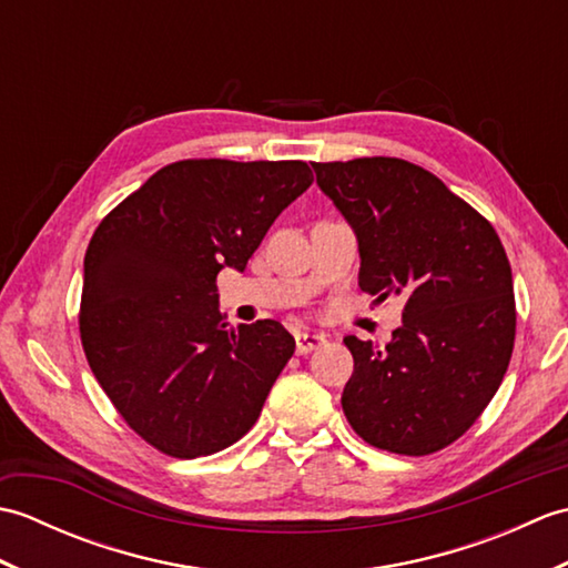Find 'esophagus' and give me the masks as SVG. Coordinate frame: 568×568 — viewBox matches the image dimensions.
Listing matches in <instances>:
<instances>
[{"instance_id":"obj_1","label":"esophagus","mask_w":568,"mask_h":568,"mask_svg":"<svg viewBox=\"0 0 568 568\" xmlns=\"http://www.w3.org/2000/svg\"><path fill=\"white\" fill-rule=\"evenodd\" d=\"M324 334H317V332H297L295 334V352L300 356H305L310 352H315V348L324 346Z\"/></svg>"}]
</instances>
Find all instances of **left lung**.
Instances as JSON below:
<instances>
[{
    "label": "left lung",
    "mask_w": 568,
    "mask_h": 568,
    "mask_svg": "<svg viewBox=\"0 0 568 568\" xmlns=\"http://www.w3.org/2000/svg\"><path fill=\"white\" fill-rule=\"evenodd\" d=\"M312 168L356 234L361 291L403 300L385 348L344 339L348 425L385 452H439L484 413L513 356V271L496 229L415 163L376 155Z\"/></svg>",
    "instance_id": "8db88e82"
}]
</instances>
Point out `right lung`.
<instances>
[{"label":"right lung","instance_id":"right-lung-1","mask_svg":"<svg viewBox=\"0 0 568 568\" xmlns=\"http://www.w3.org/2000/svg\"><path fill=\"white\" fill-rule=\"evenodd\" d=\"M303 161H180L104 216L84 253V356L139 437L178 458L222 452L258 419L295 352L281 322L229 329L216 275L244 271Z\"/></svg>","mask_w":568,"mask_h":568}]
</instances>
